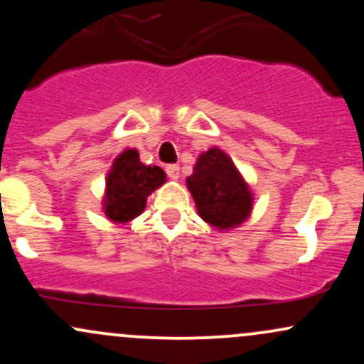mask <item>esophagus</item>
Masks as SVG:
<instances>
[{"label": "esophagus", "instance_id": "1", "mask_svg": "<svg viewBox=\"0 0 364 364\" xmlns=\"http://www.w3.org/2000/svg\"><path fill=\"white\" fill-rule=\"evenodd\" d=\"M166 174H168V178L176 181V179L179 178V166L178 164H169L168 168H166Z\"/></svg>", "mask_w": 364, "mask_h": 364}]
</instances>
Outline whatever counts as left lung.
I'll return each instance as SVG.
<instances>
[{
  "instance_id": "1",
  "label": "left lung",
  "mask_w": 364,
  "mask_h": 364,
  "mask_svg": "<svg viewBox=\"0 0 364 364\" xmlns=\"http://www.w3.org/2000/svg\"><path fill=\"white\" fill-rule=\"evenodd\" d=\"M186 185L200 217L217 229L236 228L252 212V191L220 149L214 147L198 157Z\"/></svg>"
}]
</instances>
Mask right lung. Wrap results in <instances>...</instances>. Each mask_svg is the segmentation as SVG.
<instances>
[{
	"label": "right lung",
	"instance_id": "1",
	"mask_svg": "<svg viewBox=\"0 0 364 364\" xmlns=\"http://www.w3.org/2000/svg\"><path fill=\"white\" fill-rule=\"evenodd\" d=\"M164 181L166 173L161 168L141 164L136 150H124L107 174L104 214L121 224L135 219L144 212L147 196Z\"/></svg>",
	"mask_w": 364,
	"mask_h": 364
}]
</instances>
